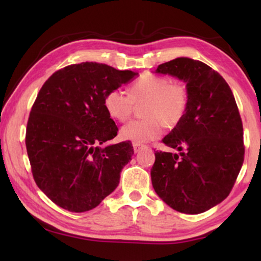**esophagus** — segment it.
<instances>
[{
	"instance_id": "1",
	"label": "esophagus",
	"mask_w": 261,
	"mask_h": 261,
	"mask_svg": "<svg viewBox=\"0 0 261 261\" xmlns=\"http://www.w3.org/2000/svg\"><path fill=\"white\" fill-rule=\"evenodd\" d=\"M132 146H134V151H135V153H138L139 151H141V149H143V148L145 147V145H143V144H138V143H134V145H132Z\"/></svg>"
}]
</instances>
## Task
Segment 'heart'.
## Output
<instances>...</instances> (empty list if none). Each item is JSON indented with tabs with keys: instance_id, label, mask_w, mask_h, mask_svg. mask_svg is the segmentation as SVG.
<instances>
[{
	"instance_id": "obj_1",
	"label": "heart",
	"mask_w": 261,
	"mask_h": 261,
	"mask_svg": "<svg viewBox=\"0 0 261 261\" xmlns=\"http://www.w3.org/2000/svg\"><path fill=\"white\" fill-rule=\"evenodd\" d=\"M144 101L145 118L131 121L121 130L123 138L138 144L159 138L165 125H177L187 113L189 93L183 84L171 83L165 76L144 73L131 84L129 93L122 88L109 91L105 96V108L110 117L124 122L131 116L135 103Z\"/></svg>"
}]
</instances>
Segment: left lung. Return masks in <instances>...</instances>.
<instances>
[{
  "mask_svg": "<svg viewBox=\"0 0 261 261\" xmlns=\"http://www.w3.org/2000/svg\"><path fill=\"white\" fill-rule=\"evenodd\" d=\"M187 83L183 120L162 143L178 154L155 152L153 188L171 208L199 214L229 196L244 161L243 124L230 87L200 61L178 57L158 67Z\"/></svg>",
  "mask_w": 261,
  "mask_h": 261,
  "instance_id": "8db88e82",
  "label": "left lung"
}]
</instances>
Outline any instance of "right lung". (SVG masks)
<instances>
[{
	"label": "right lung",
	"mask_w": 261,
	"mask_h": 261,
	"mask_svg": "<svg viewBox=\"0 0 261 261\" xmlns=\"http://www.w3.org/2000/svg\"><path fill=\"white\" fill-rule=\"evenodd\" d=\"M137 74L83 62L54 72L39 91L25 144L35 183L57 206L82 213L117 188L134 147L130 141L100 147L118 131L105 96Z\"/></svg>",
	"instance_id": "add662e5"
}]
</instances>
